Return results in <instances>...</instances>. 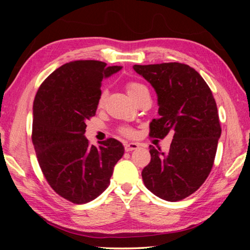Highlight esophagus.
I'll use <instances>...</instances> for the list:
<instances>
[{
	"label": "esophagus",
	"instance_id": "34e87169",
	"mask_svg": "<svg viewBox=\"0 0 250 250\" xmlns=\"http://www.w3.org/2000/svg\"><path fill=\"white\" fill-rule=\"evenodd\" d=\"M138 147H139V145H138V143H135V142H125V150L126 152L132 151V150H137Z\"/></svg>",
	"mask_w": 250,
	"mask_h": 250
}]
</instances>
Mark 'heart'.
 Wrapping results in <instances>:
<instances>
[{
    "label": "heart",
    "mask_w": 250,
    "mask_h": 250,
    "mask_svg": "<svg viewBox=\"0 0 250 250\" xmlns=\"http://www.w3.org/2000/svg\"><path fill=\"white\" fill-rule=\"evenodd\" d=\"M125 89H126V92H128V95L132 99L134 98V97H137L138 95H140L141 92L147 90L146 88V86H143L142 83H137V82H129V83H126ZM105 95H107V92H105V90H103V91L100 92L99 100H98V104L99 105H101V104H104V98H105ZM121 131H122V133H125V134H130L131 133V131L129 129H122Z\"/></svg>",
    "instance_id": "1"
}]
</instances>
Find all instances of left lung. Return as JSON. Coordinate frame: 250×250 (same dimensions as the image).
I'll list each match as a JSON object with an SVG mask.
<instances>
[{
  "label": "left lung",
  "instance_id": "1",
  "mask_svg": "<svg viewBox=\"0 0 250 250\" xmlns=\"http://www.w3.org/2000/svg\"><path fill=\"white\" fill-rule=\"evenodd\" d=\"M133 69L158 96L159 117L151 121L150 135L173 134L167 153L150 146L143 182L162 200L181 201L200 188L213 167L222 133L216 103L205 80L188 65L163 62L134 65Z\"/></svg>",
  "mask_w": 250,
  "mask_h": 250
}]
</instances>
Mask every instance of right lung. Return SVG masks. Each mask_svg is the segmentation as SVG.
<instances>
[{"label":"right lung","instance_id":"1","mask_svg":"<svg viewBox=\"0 0 250 250\" xmlns=\"http://www.w3.org/2000/svg\"><path fill=\"white\" fill-rule=\"evenodd\" d=\"M122 68L99 61H76L53 71L33 105L32 141L42 172L55 192L75 204L98 197L125 153L116 139L90 146L86 121L96 115L101 82Z\"/></svg>","mask_w":250,"mask_h":250}]
</instances>
